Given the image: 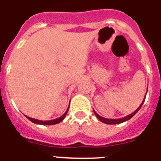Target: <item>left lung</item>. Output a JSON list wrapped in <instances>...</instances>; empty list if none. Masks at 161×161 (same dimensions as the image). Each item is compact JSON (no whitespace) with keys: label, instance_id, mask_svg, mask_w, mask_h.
I'll list each match as a JSON object with an SVG mask.
<instances>
[{"label":"left lung","instance_id":"left-lung-1","mask_svg":"<svg viewBox=\"0 0 161 161\" xmlns=\"http://www.w3.org/2000/svg\"><path fill=\"white\" fill-rule=\"evenodd\" d=\"M146 93H147V91H146ZM146 96H145V98L143 99V101H142V104L139 106V108H137L136 110L135 111V112H133L131 114L128 115V116H126V117H122V118H118V119H108V118H104V117H101V116H99L97 113L95 111L93 110L94 112V114L96 115V117H97V118L100 120V121H102V122H103V123H106V124H109V125H114V124H120V123H122V122H124V121H128V120H130V118L132 117H134L136 114L137 113V112L141 109V108L142 107V105H143V103H144L145 102V99H146Z\"/></svg>","mask_w":161,"mask_h":161}]
</instances>
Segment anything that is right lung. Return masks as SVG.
I'll list each match as a JSON object with an SVG mask.
<instances>
[{
	"mask_svg": "<svg viewBox=\"0 0 161 161\" xmlns=\"http://www.w3.org/2000/svg\"><path fill=\"white\" fill-rule=\"evenodd\" d=\"M69 108H69H68L67 111L64 112V114L62 115L61 117H58V118L57 119H54V120H50V121H41V120H38V119L31 118V117H27V116H25V117H27L30 121H31L32 122H34V123L35 124H39V125H55V124H58L59 123V122H61V121L64 119L65 116H66V114L68 113Z\"/></svg>",
	"mask_w": 161,
	"mask_h": 161,
	"instance_id": "1",
	"label": "right lung"
}]
</instances>
